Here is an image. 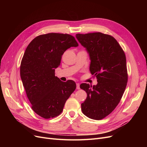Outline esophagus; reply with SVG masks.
Segmentation results:
<instances>
[{
  "label": "esophagus",
  "instance_id": "obj_1",
  "mask_svg": "<svg viewBox=\"0 0 147 147\" xmlns=\"http://www.w3.org/2000/svg\"><path fill=\"white\" fill-rule=\"evenodd\" d=\"M76 88L77 89H80V84L79 83H76Z\"/></svg>",
  "mask_w": 147,
  "mask_h": 147
}]
</instances>
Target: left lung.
<instances>
[{"label": "left lung", "mask_w": 147, "mask_h": 147, "mask_svg": "<svg viewBox=\"0 0 147 147\" xmlns=\"http://www.w3.org/2000/svg\"><path fill=\"white\" fill-rule=\"evenodd\" d=\"M76 36L89 53L90 71L98 82L93 86L80 84L87 93L82 111L90 119L101 120L115 109L125 90L128 80L125 53L109 34L96 32Z\"/></svg>", "instance_id": "left-lung-1"}]
</instances>
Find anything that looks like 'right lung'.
Returning a JSON list of instances; mask_svg holds the SVG:
<instances>
[{"instance_id":"1","label":"right lung","mask_w":147,"mask_h":147,"mask_svg":"<svg viewBox=\"0 0 147 147\" xmlns=\"http://www.w3.org/2000/svg\"><path fill=\"white\" fill-rule=\"evenodd\" d=\"M78 46L70 34L51 33L36 37L26 49L21 78L32 110L45 119L59 115L76 88L73 80L61 81L55 76V69L64 52Z\"/></svg>"}]
</instances>
